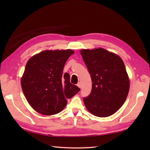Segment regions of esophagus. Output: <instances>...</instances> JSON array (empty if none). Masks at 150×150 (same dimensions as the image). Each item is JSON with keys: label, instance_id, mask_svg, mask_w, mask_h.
<instances>
[{"label": "esophagus", "instance_id": "esophagus-1", "mask_svg": "<svg viewBox=\"0 0 150 150\" xmlns=\"http://www.w3.org/2000/svg\"><path fill=\"white\" fill-rule=\"evenodd\" d=\"M77 86L79 87V88H81V82H78V84H77Z\"/></svg>", "mask_w": 150, "mask_h": 150}]
</instances>
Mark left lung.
<instances>
[{
    "instance_id": "obj_1",
    "label": "left lung",
    "mask_w": 150,
    "mask_h": 150,
    "mask_svg": "<svg viewBox=\"0 0 150 150\" xmlns=\"http://www.w3.org/2000/svg\"><path fill=\"white\" fill-rule=\"evenodd\" d=\"M81 54L90 73L92 88L83 100L87 110L99 117L119 110L128 97L129 80L119 56L103 48L82 50Z\"/></svg>"
}]
</instances>
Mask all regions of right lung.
Here are the masks:
<instances>
[{
    "instance_id": "obj_1",
    "label": "right lung",
    "mask_w": 150,
    "mask_h": 150,
    "mask_svg": "<svg viewBox=\"0 0 150 150\" xmlns=\"http://www.w3.org/2000/svg\"><path fill=\"white\" fill-rule=\"evenodd\" d=\"M74 53L71 50H45L30 58L21 78V86L28 103L40 114L60 112L81 89L69 82L63 73L64 66Z\"/></svg>"
}]
</instances>
